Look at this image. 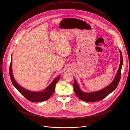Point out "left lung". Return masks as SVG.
<instances>
[{"instance_id": "left-lung-1", "label": "left lung", "mask_w": 130, "mask_h": 130, "mask_svg": "<svg viewBox=\"0 0 130 130\" xmlns=\"http://www.w3.org/2000/svg\"><path fill=\"white\" fill-rule=\"evenodd\" d=\"M120 55V63L117 74L113 80L108 86L101 90L93 93H85L82 92L76 80L74 79V89L76 96L83 101L86 102H95L104 99L108 94L113 92L118 86L121 75V68L123 64V58L121 51L119 50Z\"/></svg>"}]
</instances>
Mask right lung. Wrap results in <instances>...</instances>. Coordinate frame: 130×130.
Instances as JSON below:
<instances>
[{"label":"right lung","instance_id":"right-lung-1","mask_svg":"<svg viewBox=\"0 0 130 130\" xmlns=\"http://www.w3.org/2000/svg\"><path fill=\"white\" fill-rule=\"evenodd\" d=\"M12 59L10 65V76L13 85L18 90L19 93L22 94L26 99L32 102H42L49 99L55 92L56 83L59 80L60 77L58 76L52 81L49 86L47 87L42 92H32L27 90L19 86L15 80L12 73Z\"/></svg>","mask_w":130,"mask_h":130}]
</instances>
